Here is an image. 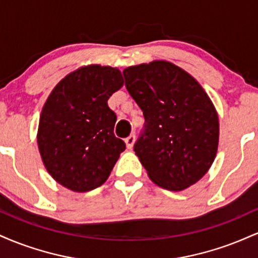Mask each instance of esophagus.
<instances>
[{
	"mask_svg": "<svg viewBox=\"0 0 258 258\" xmlns=\"http://www.w3.org/2000/svg\"><path fill=\"white\" fill-rule=\"evenodd\" d=\"M135 142H136V136H135V135L128 136V137H127V138L125 139L126 147L128 148V149H132V148H133V144H135Z\"/></svg>",
	"mask_w": 258,
	"mask_h": 258,
	"instance_id": "1",
	"label": "esophagus"
}]
</instances>
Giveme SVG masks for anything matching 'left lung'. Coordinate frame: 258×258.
<instances>
[{"mask_svg":"<svg viewBox=\"0 0 258 258\" xmlns=\"http://www.w3.org/2000/svg\"><path fill=\"white\" fill-rule=\"evenodd\" d=\"M123 76L146 119L136 155L156 185L184 190L205 176L217 153L220 123L211 99L170 61L133 65Z\"/></svg>","mask_w":258,"mask_h":258,"instance_id":"1","label":"left lung"}]
</instances>
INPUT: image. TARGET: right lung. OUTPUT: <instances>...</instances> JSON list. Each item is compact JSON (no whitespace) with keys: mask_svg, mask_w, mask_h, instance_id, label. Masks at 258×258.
I'll return each mask as SVG.
<instances>
[{"mask_svg":"<svg viewBox=\"0 0 258 258\" xmlns=\"http://www.w3.org/2000/svg\"><path fill=\"white\" fill-rule=\"evenodd\" d=\"M122 86L119 69L92 64L53 88L41 111L37 144L44 167L59 184L84 193L108 179L126 149L115 137L116 114L108 106Z\"/></svg>","mask_w":258,"mask_h":258,"instance_id":"obj_1","label":"right lung"}]
</instances>
